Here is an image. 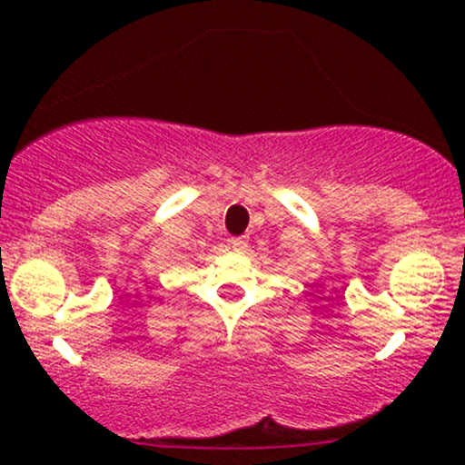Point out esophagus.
Masks as SVG:
<instances>
[{
  "label": "esophagus",
  "mask_w": 465,
  "mask_h": 465,
  "mask_svg": "<svg viewBox=\"0 0 465 465\" xmlns=\"http://www.w3.org/2000/svg\"><path fill=\"white\" fill-rule=\"evenodd\" d=\"M247 238H244V236H240V238H232V247L233 249H236V251H244V249H247Z\"/></svg>",
  "instance_id": "34e87169"
}]
</instances>
